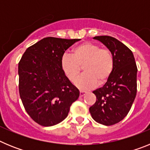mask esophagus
Instances as JSON below:
<instances>
[{
  "instance_id": "1",
  "label": "esophagus",
  "mask_w": 150,
  "mask_h": 150,
  "mask_svg": "<svg viewBox=\"0 0 150 150\" xmlns=\"http://www.w3.org/2000/svg\"><path fill=\"white\" fill-rule=\"evenodd\" d=\"M86 94V91H79V95H80V97H83Z\"/></svg>"
}]
</instances>
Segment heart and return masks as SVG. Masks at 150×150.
<instances>
[{
	"mask_svg": "<svg viewBox=\"0 0 150 150\" xmlns=\"http://www.w3.org/2000/svg\"><path fill=\"white\" fill-rule=\"evenodd\" d=\"M81 66L85 73L76 79L75 85L81 90L91 89L98 83L104 84L110 77L114 67L113 56L108 49L86 42L74 47L72 55L64 54L61 59L62 71L71 82L76 79Z\"/></svg>",
	"mask_w": 150,
	"mask_h": 150,
	"instance_id": "1",
	"label": "heart"
}]
</instances>
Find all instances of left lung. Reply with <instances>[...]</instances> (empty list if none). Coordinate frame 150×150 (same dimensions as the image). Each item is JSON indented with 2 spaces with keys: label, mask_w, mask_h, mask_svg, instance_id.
Segmentation results:
<instances>
[{
  "label": "left lung",
  "mask_w": 150,
  "mask_h": 150,
  "mask_svg": "<svg viewBox=\"0 0 150 150\" xmlns=\"http://www.w3.org/2000/svg\"><path fill=\"white\" fill-rule=\"evenodd\" d=\"M112 52L114 67L104 86L93 91L97 98L90 107L97 122L112 125L120 122L129 112L137 94V68L132 52L122 42L110 36H97Z\"/></svg>",
  "instance_id": "8db88e82"
}]
</instances>
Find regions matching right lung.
<instances>
[{
    "label": "right lung",
    "instance_id": "add662e5",
    "mask_svg": "<svg viewBox=\"0 0 150 150\" xmlns=\"http://www.w3.org/2000/svg\"><path fill=\"white\" fill-rule=\"evenodd\" d=\"M79 39L45 38L28 47L18 63V90L30 118L42 126H52L67 116L79 96L61 67L64 52Z\"/></svg>",
    "mask_w": 150,
    "mask_h": 150
}]
</instances>
